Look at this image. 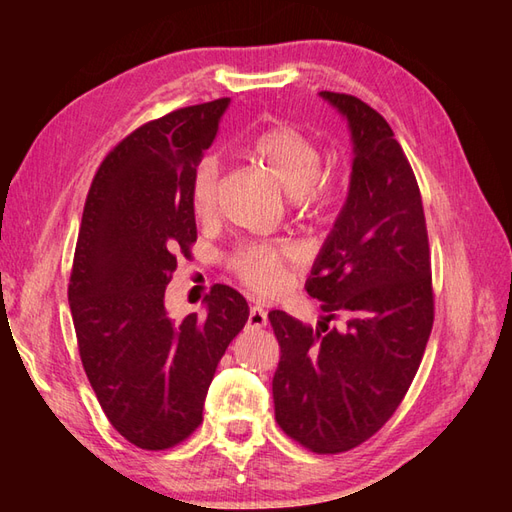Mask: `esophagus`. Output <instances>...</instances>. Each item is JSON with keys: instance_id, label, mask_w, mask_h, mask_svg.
I'll use <instances>...</instances> for the list:
<instances>
[{"instance_id": "esophagus-1", "label": "esophagus", "mask_w": 512, "mask_h": 512, "mask_svg": "<svg viewBox=\"0 0 512 512\" xmlns=\"http://www.w3.org/2000/svg\"><path fill=\"white\" fill-rule=\"evenodd\" d=\"M266 323H268V314L264 308H259V306L250 308L248 321H246L248 330H262V328H266Z\"/></svg>"}]
</instances>
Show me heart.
Wrapping results in <instances>:
<instances>
[{
    "label": "heart",
    "instance_id": "heart-1",
    "mask_svg": "<svg viewBox=\"0 0 512 512\" xmlns=\"http://www.w3.org/2000/svg\"><path fill=\"white\" fill-rule=\"evenodd\" d=\"M248 154L281 189L297 211L306 217L328 213L341 200V180L332 169L321 167L323 149L303 129L281 123L257 134ZM220 165L213 156L202 158L193 169L189 204L198 220H211L217 211ZM228 268L259 295H275L286 284L295 253L284 244H246L228 255Z\"/></svg>",
    "mask_w": 512,
    "mask_h": 512
}]
</instances>
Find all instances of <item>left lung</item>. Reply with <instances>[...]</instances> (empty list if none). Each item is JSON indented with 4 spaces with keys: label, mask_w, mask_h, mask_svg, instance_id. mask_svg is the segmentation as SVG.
I'll return each mask as SVG.
<instances>
[{
    "label": "left lung",
    "mask_w": 512,
    "mask_h": 512,
    "mask_svg": "<svg viewBox=\"0 0 512 512\" xmlns=\"http://www.w3.org/2000/svg\"><path fill=\"white\" fill-rule=\"evenodd\" d=\"M352 129L350 195L306 284L317 330L268 314L279 341L275 420L312 453H343L383 429L416 376L433 325L431 250L418 180L374 107L321 92ZM343 318L339 333L327 323Z\"/></svg>",
    "instance_id": "8db88e82"
}]
</instances>
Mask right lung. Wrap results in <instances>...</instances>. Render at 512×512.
<instances>
[{
  "mask_svg": "<svg viewBox=\"0 0 512 512\" xmlns=\"http://www.w3.org/2000/svg\"><path fill=\"white\" fill-rule=\"evenodd\" d=\"M226 105L180 107L134 129L101 162L83 206L68 286L81 363L112 427L145 451L200 427L215 367L248 321L246 299L222 284L204 317L176 325L165 310L178 257L198 239L193 169Z\"/></svg>",
  "mask_w": 512,
  "mask_h": 512,
  "instance_id": "add662e5",
  "label": "right lung"
}]
</instances>
